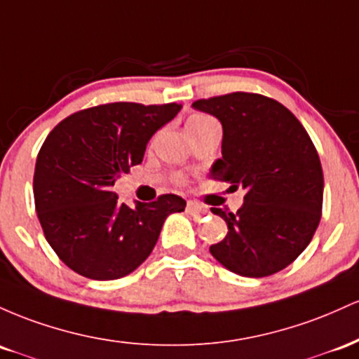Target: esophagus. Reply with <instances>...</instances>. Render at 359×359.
I'll use <instances>...</instances> for the list:
<instances>
[{"instance_id":"obj_1","label":"esophagus","mask_w":359,"mask_h":359,"mask_svg":"<svg viewBox=\"0 0 359 359\" xmlns=\"http://www.w3.org/2000/svg\"><path fill=\"white\" fill-rule=\"evenodd\" d=\"M205 210L203 205H200L198 201H193V200H188L187 203V212L188 213H201Z\"/></svg>"}]
</instances>
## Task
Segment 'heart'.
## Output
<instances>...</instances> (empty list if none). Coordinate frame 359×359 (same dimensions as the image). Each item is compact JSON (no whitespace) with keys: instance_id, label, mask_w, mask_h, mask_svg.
Returning a JSON list of instances; mask_svg holds the SVG:
<instances>
[{"instance_id":"heart-1","label":"heart","mask_w":359,"mask_h":359,"mask_svg":"<svg viewBox=\"0 0 359 359\" xmlns=\"http://www.w3.org/2000/svg\"><path fill=\"white\" fill-rule=\"evenodd\" d=\"M210 122H215L212 116L203 115V114H196V115H191L190 120H188V128H198V127L207 126V123H210Z\"/></svg>"}]
</instances>
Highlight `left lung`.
I'll return each mask as SVG.
<instances>
[{"mask_svg":"<svg viewBox=\"0 0 359 359\" xmlns=\"http://www.w3.org/2000/svg\"><path fill=\"white\" fill-rule=\"evenodd\" d=\"M193 108L224 128L222 158L210 176L245 191L236 213L212 208L229 229L210 245L212 256L241 276L275 275L302 255L320 222L324 175L316 146L288 108L257 93L196 100Z\"/></svg>","mask_w":359,"mask_h":359,"instance_id":"1","label":"left lung"}]
</instances>
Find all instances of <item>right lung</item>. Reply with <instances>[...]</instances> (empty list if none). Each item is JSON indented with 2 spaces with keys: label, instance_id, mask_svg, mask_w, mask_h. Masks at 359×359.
<instances>
[{
  "label": "right lung",
  "instance_id": "add662e5",
  "mask_svg": "<svg viewBox=\"0 0 359 359\" xmlns=\"http://www.w3.org/2000/svg\"><path fill=\"white\" fill-rule=\"evenodd\" d=\"M180 110L178 103L98 104L47 135L35 164V210L47 243L72 271L91 280L128 275L152 252L169 213L184 210L178 195L128 207L111 191Z\"/></svg>",
  "mask_w": 359,
  "mask_h": 359
}]
</instances>
